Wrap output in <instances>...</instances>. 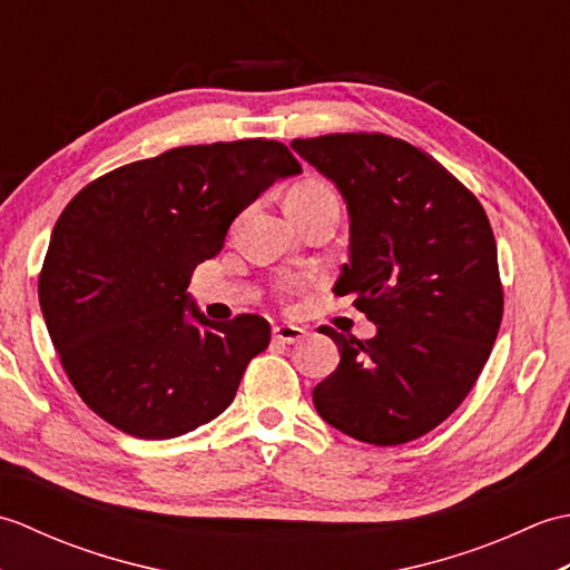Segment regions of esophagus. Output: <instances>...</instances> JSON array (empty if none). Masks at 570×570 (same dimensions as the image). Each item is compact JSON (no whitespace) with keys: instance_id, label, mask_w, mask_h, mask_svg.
<instances>
[{"instance_id":"1","label":"esophagus","mask_w":570,"mask_h":570,"mask_svg":"<svg viewBox=\"0 0 570 570\" xmlns=\"http://www.w3.org/2000/svg\"><path fill=\"white\" fill-rule=\"evenodd\" d=\"M304 335H306V331L298 328V325H276V328L272 331V337L276 343H288V345L304 341Z\"/></svg>"}]
</instances>
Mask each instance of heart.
I'll list each match as a JSON object with an SVG mask.
<instances>
[{"label": "heart", "instance_id": "heart-1", "mask_svg": "<svg viewBox=\"0 0 570 570\" xmlns=\"http://www.w3.org/2000/svg\"><path fill=\"white\" fill-rule=\"evenodd\" d=\"M337 200L331 186H325L323 180H301L298 186L292 188L286 198V208H306V205H318V203H328Z\"/></svg>", "mask_w": 570, "mask_h": 570}]
</instances>
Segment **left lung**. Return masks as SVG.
<instances>
[{
	"label": "left lung",
	"mask_w": 570,
	"mask_h": 570,
	"mask_svg": "<svg viewBox=\"0 0 570 570\" xmlns=\"http://www.w3.org/2000/svg\"><path fill=\"white\" fill-rule=\"evenodd\" d=\"M347 205L350 262L333 292L377 325L370 341L333 328L341 365L313 404L333 429L399 445L468 396L502 323L498 245L472 193L429 154L386 135L294 139Z\"/></svg>",
	"instance_id": "obj_1"
}]
</instances>
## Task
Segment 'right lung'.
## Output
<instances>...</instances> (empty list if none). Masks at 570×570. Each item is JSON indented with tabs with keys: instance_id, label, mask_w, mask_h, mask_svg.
Masks as SVG:
<instances>
[{
	"instance_id": "right-lung-1",
	"label": "right lung",
	"mask_w": 570,
	"mask_h": 570,
	"mask_svg": "<svg viewBox=\"0 0 570 570\" xmlns=\"http://www.w3.org/2000/svg\"><path fill=\"white\" fill-rule=\"evenodd\" d=\"M301 174L274 139L178 147L85 186L60 213L39 304L80 399L119 431L166 441L233 404L269 345L259 316L208 321L186 292L235 217Z\"/></svg>"
}]
</instances>
